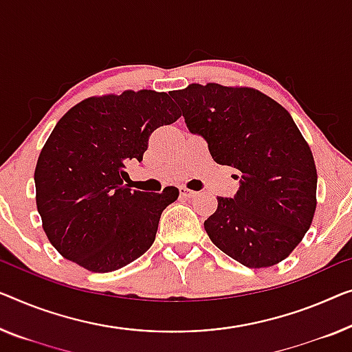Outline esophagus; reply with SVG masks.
<instances>
[{
    "label": "esophagus",
    "mask_w": 352,
    "mask_h": 352,
    "mask_svg": "<svg viewBox=\"0 0 352 352\" xmlns=\"http://www.w3.org/2000/svg\"><path fill=\"white\" fill-rule=\"evenodd\" d=\"M196 191H192V190H188V188H185V186H182L180 188V196L182 197H186V199H191V197H194L196 196Z\"/></svg>",
    "instance_id": "obj_1"
}]
</instances>
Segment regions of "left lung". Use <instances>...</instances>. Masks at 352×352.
I'll use <instances>...</instances> for the list:
<instances>
[{"label":"left lung","mask_w":352,"mask_h":352,"mask_svg":"<svg viewBox=\"0 0 352 352\" xmlns=\"http://www.w3.org/2000/svg\"><path fill=\"white\" fill-rule=\"evenodd\" d=\"M170 96L213 161L242 174L237 194L217 197V212L204 223L210 240L250 269L285 261L318 204L316 164L289 112L250 87L191 83Z\"/></svg>","instance_id":"1"}]
</instances>
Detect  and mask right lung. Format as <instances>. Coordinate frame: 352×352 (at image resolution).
Masks as SVG:
<instances>
[{"label":"right lung","instance_id":"1","mask_svg":"<svg viewBox=\"0 0 352 352\" xmlns=\"http://www.w3.org/2000/svg\"><path fill=\"white\" fill-rule=\"evenodd\" d=\"M180 117L169 94L155 90L91 96L63 115L34 170L42 229L63 258L107 274L153 245L178 190L133 191L123 183L124 167L142 161L156 128Z\"/></svg>","mask_w":352,"mask_h":352}]
</instances>
